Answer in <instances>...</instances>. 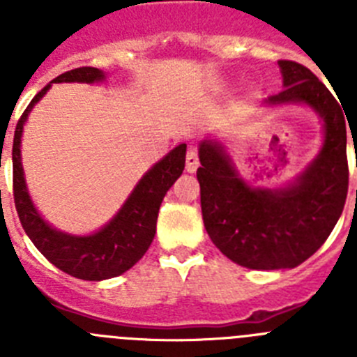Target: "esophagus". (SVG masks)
Masks as SVG:
<instances>
[{"mask_svg":"<svg viewBox=\"0 0 357 357\" xmlns=\"http://www.w3.org/2000/svg\"><path fill=\"white\" fill-rule=\"evenodd\" d=\"M200 164V159H198V150L195 146H191L188 150V155H185V169L189 173H195Z\"/></svg>","mask_w":357,"mask_h":357,"instance_id":"34e87169","label":"esophagus"}]
</instances>
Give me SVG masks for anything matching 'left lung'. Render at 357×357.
<instances>
[{
    "label": "left lung",
    "instance_id": "8db88e82",
    "mask_svg": "<svg viewBox=\"0 0 357 357\" xmlns=\"http://www.w3.org/2000/svg\"><path fill=\"white\" fill-rule=\"evenodd\" d=\"M279 66L284 89L266 103H307L326 123L320 155L298 182L279 191L254 189L216 143L200 144L197 178L207 234L223 255L250 270L295 268L309 259L333 232L349 191L345 110L305 66Z\"/></svg>",
    "mask_w": 357,
    "mask_h": 357
}]
</instances>
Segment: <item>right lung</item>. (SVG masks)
<instances>
[{"instance_id":"add662e5","label":"right lung","mask_w":357,"mask_h":357,"mask_svg":"<svg viewBox=\"0 0 357 357\" xmlns=\"http://www.w3.org/2000/svg\"><path fill=\"white\" fill-rule=\"evenodd\" d=\"M103 71L91 66L71 69L53 82H93L103 80ZM48 84L33 96L30 105L15 125L12 146V178H14V204L19 222L40 254L59 270L84 280H103L127 272L144 255L155 236L157 216L164 195L182 175L185 164V144L173 148L157 162L135 185L125 206L116 218L100 232L91 236H69L52 229L31 204L21 168V134L31 107L50 89Z\"/></svg>"}]
</instances>
